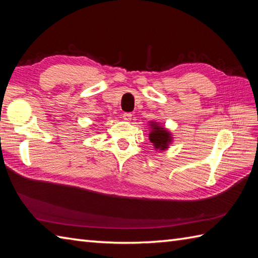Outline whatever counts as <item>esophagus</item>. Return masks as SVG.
Masks as SVG:
<instances>
[{
  "label": "esophagus",
  "instance_id": "1",
  "mask_svg": "<svg viewBox=\"0 0 258 258\" xmlns=\"http://www.w3.org/2000/svg\"><path fill=\"white\" fill-rule=\"evenodd\" d=\"M122 116H123V119L126 120V122H130V120L132 119V114L131 113H124Z\"/></svg>",
  "mask_w": 258,
  "mask_h": 258
}]
</instances>
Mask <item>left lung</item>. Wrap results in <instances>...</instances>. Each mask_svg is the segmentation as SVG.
<instances>
[{
  "label": "left lung",
  "instance_id": "left-lung-1",
  "mask_svg": "<svg viewBox=\"0 0 258 258\" xmlns=\"http://www.w3.org/2000/svg\"><path fill=\"white\" fill-rule=\"evenodd\" d=\"M151 128L152 131L149 134V138L153 145H154L155 150L165 151L168 149V145L172 142V134L156 122H151Z\"/></svg>",
  "mask_w": 258,
  "mask_h": 258
}]
</instances>
